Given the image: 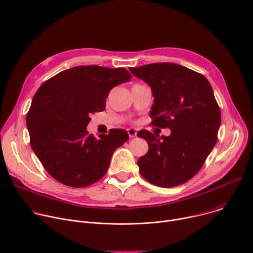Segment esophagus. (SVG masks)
<instances>
[{"label":"esophagus","mask_w":253,"mask_h":253,"mask_svg":"<svg viewBox=\"0 0 253 253\" xmlns=\"http://www.w3.org/2000/svg\"><path fill=\"white\" fill-rule=\"evenodd\" d=\"M127 132H128V134H129V136L132 138V137H135L136 136V134H137V131L134 129V128H128L127 129Z\"/></svg>","instance_id":"34e87169"}]
</instances>
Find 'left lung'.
I'll return each mask as SVG.
<instances>
[{
	"mask_svg": "<svg viewBox=\"0 0 253 253\" xmlns=\"http://www.w3.org/2000/svg\"><path fill=\"white\" fill-rule=\"evenodd\" d=\"M129 70L152 88L151 124L171 130L161 137L141 132L149 152L137 161L140 174L158 187H177L198 173L216 143L221 116L213 90L203 75L176 63Z\"/></svg>",
	"mask_w": 253,
	"mask_h": 253,
	"instance_id": "8db88e82",
	"label": "left lung"
}]
</instances>
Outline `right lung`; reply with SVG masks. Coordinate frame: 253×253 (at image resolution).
I'll use <instances>...</instances> for the list:
<instances>
[{
    "instance_id": "right-lung-1",
    "label": "right lung",
    "mask_w": 253,
    "mask_h": 253,
    "mask_svg": "<svg viewBox=\"0 0 253 253\" xmlns=\"http://www.w3.org/2000/svg\"><path fill=\"white\" fill-rule=\"evenodd\" d=\"M130 79L123 68L82 65L62 71L40 86L26 126L33 151L53 178L84 188L103 177L112 155L129 135L124 129H111L96 138L86 127L91 114L104 111L110 91Z\"/></svg>"
}]
</instances>
